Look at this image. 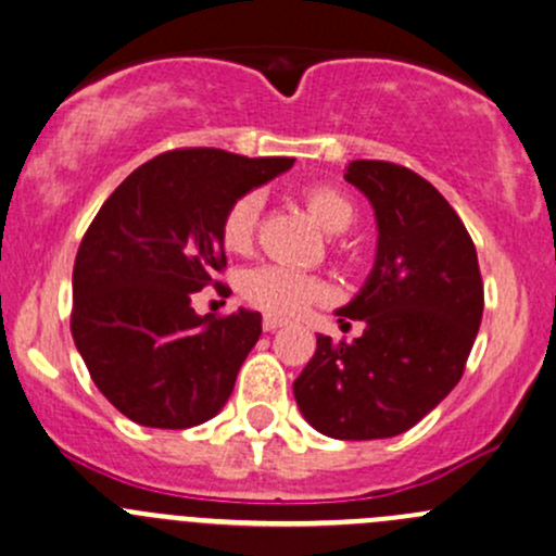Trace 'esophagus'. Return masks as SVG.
Returning a JSON list of instances; mask_svg holds the SVG:
<instances>
[{
    "mask_svg": "<svg viewBox=\"0 0 556 556\" xmlns=\"http://www.w3.org/2000/svg\"><path fill=\"white\" fill-rule=\"evenodd\" d=\"M285 323L279 317H263V330L266 332H274V330H279V327H282Z\"/></svg>",
    "mask_w": 556,
    "mask_h": 556,
    "instance_id": "obj_1",
    "label": "esophagus"
}]
</instances>
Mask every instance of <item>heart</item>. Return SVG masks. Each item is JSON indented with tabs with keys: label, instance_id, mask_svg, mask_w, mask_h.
<instances>
[{
	"label": "heart",
	"instance_id": "obj_1",
	"mask_svg": "<svg viewBox=\"0 0 556 556\" xmlns=\"http://www.w3.org/2000/svg\"><path fill=\"white\" fill-rule=\"evenodd\" d=\"M303 200L325 231L341 233L352 226L354 204L332 186H308L303 191ZM261 215L263 194L258 189L239 194L220 218V244L233 255H248L258 239ZM239 295L248 306L266 312L268 317H295V314L306 312L312 303L325 301L330 290L314 274L279 266V263H266V266H255L242 274Z\"/></svg>",
	"mask_w": 556,
	"mask_h": 556
}]
</instances>
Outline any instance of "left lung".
<instances>
[{"label": "left lung", "mask_w": 556, "mask_h": 556, "mask_svg": "<svg viewBox=\"0 0 556 556\" xmlns=\"http://www.w3.org/2000/svg\"><path fill=\"white\" fill-rule=\"evenodd\" d=\"M343 178L376 207L378 255L349 319L359 338L317 352L293 394L303 418L332 440H383L416 426L464 376L482 323L477 250L450 202L426 178L394 162H349Z\"/></svg>", "instance_id": "8db88e82"}]
</instances>
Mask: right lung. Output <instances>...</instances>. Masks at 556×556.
I'll use <instances>...</instances> for the list:
<instances>
[{
  "mask_svg": "<svg viewBox=\"0 0 556 556\" xmlns=\"http://www.w3.org/2000/svg\"><path fill=\"white\" fill-rule=\"evenodd\" d=\"M293 162L173 149L127 175L98 210L74 261L72 336L122 416L189 429L226 405L261 336V314L197 317L191 293L220 288L226 207Z\"/></svg>",
  "mask_w": 556,
  "mask_h": 556,
  "instance_id": "obj_1",
  "label": "right lung"
}]
</instances>
